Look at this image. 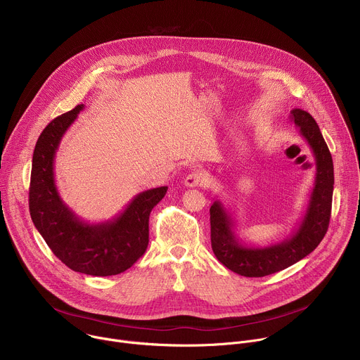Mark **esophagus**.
Here are the masks:
<instances>
[{
  "mask_svg": "<svg viewBox=\"0 0 360 360\" xmlns=\"http://www.w3.org/2000/svg\"><path fill=\"white\" fill-rule=\"evenodd\" d=\"M184 185L188 188H198V186H207L208 185V178L203 172L200 171H195L189 175L185 176L184 179Z\"/></svg>",
  "mask_w": 360,
  "mask_h": 360,
  "instance_id": "1",
  "label": "esophagus"
}]
</instances>
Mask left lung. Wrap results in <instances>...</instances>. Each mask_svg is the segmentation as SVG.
<instances>
[{
    "mask_svg": "<svg viewBox=\"0 0 360 360\" xmlns=\"http://www.w3.org/2000/svg\"><path fill=\"white\" fill-rule=\"evenodd\" d=\"M290 118L312 148L316 161V176L309 203L292 236L265 248L246 246L236 238L235 222L222 202L215 200L210 210L212 250L224 266L240 276L262 278L299 262L316 249L329 226L335 184L332 155L309 112L295 108L290 111Z\"/></svg>",
    "mask_w": 360,
    "mask_h": 360,
    "instance_id": "1",
    "label": "left lung"
}]
</instances>
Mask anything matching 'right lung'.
<instances>
[{
    "label": "right lung",
    "mask_w": 360,
    "mask_h": 360,
    "mask_svg": "<svg viewBox=\"0 0 360 360\" xmlns=\"http://www.w3.org/2000/svg\"><path fill=\"white\" fill-rule=\"evenodd\" d=\"M84 104L51 121L32 155L30 184L31 219L57 258L70 269L91 276H112L129 269L149 242V214L168 186L138 193L112 221L86 224L63 202L54 178V158L63 135Z\"/></svg>",
    "instance_id": "1"
}]
</instances>
